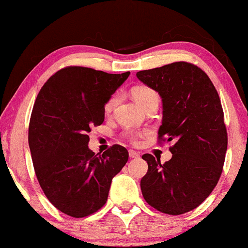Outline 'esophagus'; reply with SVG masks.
<instances>
[{
  "instance_id": "obj_1",
  "label": "esophagus",
  "mask_w": 248,
  "mask_h": 248,
  "mask_svg": "<svg viewBox=\"0 0 248 248\" xmlns=\"http://www.w3.org/2000/svg\"><path fill=\"white\" fill-rule=\"evenodd\" d=\"M128 153H129V157L130 158H139V157H140V154H139L138 152H135V150L130 149Z\"/></svg>"
}]
</instances>
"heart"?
Listing matches in <instances>:
<instances>
[{"instance_id":"heart-1","label":"heart","mask_w":248,"mask_h":248,"mask_svg":"<svg viewBox=\"0 0 248 248\" xmlns=\"http://www.w3.org/2000/svg\"><path fill=\"white\" fill-rule=\"evenodd\" d=\"M130 93H132L134 100L138 102L142 108H144V109H146L149 105L154 104V102H158V99H160L158 98L157 92H156L155 90H153L152 87L146 86V85H139V86L133 87L132 92ZM116 101H118V95L114 94L110 96V98H108V100L105 102L104 105V112L106 113V114H109V113L112 112ZM124 135H126L133 143H138L142 136L140 133L132 132V130H128Z\"/></svg>"}]
</instances>
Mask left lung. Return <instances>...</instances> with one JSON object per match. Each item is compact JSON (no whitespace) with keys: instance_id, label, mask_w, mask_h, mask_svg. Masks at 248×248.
Masks as SVG:
<instances>
[{"instance_id":"left-lung-1","label":"left lung","mask_w":248,"mask_h":248,"mask_svg":"<svg viewBox=\"0 0 248 248\" xmlns=\"http://www.w3.org/2000/svg\"><path fill=\"white\" fill-rule=\"evenodd\" d=\"M162 98L158 143L173 141L171 160L150 154L141 179L143 198L157 211L183 215L201 205L217 186L227 149V132L218 92L201 67L175 62L136 73Z\"/></svg>"}]
</instances>
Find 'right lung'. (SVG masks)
Masks as SVG:
<instances>
[{
  "label": "right lung",
  "mask_w": 248,
  "mask_h": 248,
  "mask_svg": "<svg viewBox=\"0 0 248 248\" xmlns=\"http://www.w3.org/2000/svg\"><path fill=\"white\" fill-rule=\"evenodd\" d=\"M130 72L84 66L57 71L37 95L29 124V147L43 192L65 215L82 218L106 204L112 179L128 161L120 144L102 155L88 149V133L104 122L105 102Z\"/></svg>",
  "instance_id": "1"
}]
</instances>
